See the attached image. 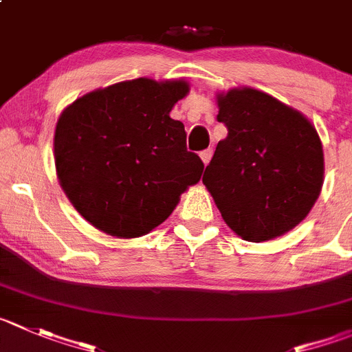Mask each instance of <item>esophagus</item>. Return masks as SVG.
I'll list each match as a JSON object with an SVG mask.
<instances>
[{
	"label": "esophagus",
	"mask_w": 352,
	"mask_h": 352,
	"mask_svg": "<svg viewBox=\"0 0 352 352\" xmlns=\"http://www.w3.org/2000/svg\"><path fill=\"white\" fill-rule=\"evenodd\" d=\"M211 155H213V149H204V151L199 153V156H201V160H203L204 165H208V163H210Z\"/></svg>",
	"instance_id": "1"
}]
</instances>
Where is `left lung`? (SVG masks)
I'll return each mask as SVG.
<instances>
[{
	"instance_id": "1",
	"label": "left lung",
	"mask_w": 352,
	"mask_h": 352,
	"mask_svg": "<svg viewBox=\"0 0 352 352\" xmlns=\"http://www.w3.org/2000/svg\"><path fill=\"white\" fill-rule=\"evenodd\" d=\"M217 144L203 184L241 239L265 242L301 223L323 186V148L315 125L289 104L252 87L217 94Z\"/></svg>"
}]
</instances>
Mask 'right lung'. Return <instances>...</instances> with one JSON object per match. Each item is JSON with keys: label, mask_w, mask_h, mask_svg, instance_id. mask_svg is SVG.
<instances>
[{"label": "right lung", "mask_w": 352, "mask_h": 352, "mask_svg": "<svg viewBox=\"0 0 352 352\" xmlns=\"http://www.w3.org/2000/svg\"><path fill=\"white\" fill-rule=\"evenodd\" d=\"M184 78L139 77L100 87L61 111L54 166L72 206L98 230L134 239L162 225L203 162L187 151L186 129L170 117L189 94Z\"/></svg>", "instance_id": "obj_1"}]
</instances>
